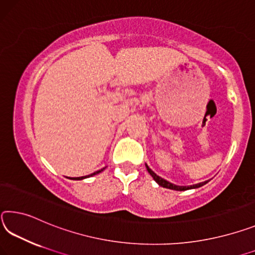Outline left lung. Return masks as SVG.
Wrapping results in <instances>:
<instances>
[{"label":"left lung","mask_w":255,"mask_h":255,"mask_svg":"<svg viewBox=\"0 0 255 255\" xmlns=\"http://www.w3.org/2000/svg\"><path fill=\"white\" fill-rule=\"evenodd\" d=\"M145 167H147V170L148 173L151 175L152 178L155 179L156 183L158 185H160L162 187H166V189H169V190H175V191H186V190H191V189H198V187H201L202 185L207 184L208 182L209 181H204V182H201V183H198V184H194V185H187V186H179V185H175L173 184V183H170L168 181H166V179L161 178L160 176H158V175L153 172V170H151L149 168V166L145 164Z\"/></svg>","instance_id":"8db88e82"}]
</instances>
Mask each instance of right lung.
<instances>
[{
    "instance_id": "right-lung-1",
    "label": "right lung",
    "mask_w": 255,
    "mask_h": 255,
    "mask_svg": "<svg viewBox=\"0 0 255 255\" xmlns=\"http://www.w3.org/2000/svg\"><path fill=\"white\" fill-rule=\"evenodd\" d=\"M106 167H104V168H102L100 170H97V172H95V173H93V174H90V175H87V176H81V177H73V178H70V179H76V181H81V179H85V178H88V177H90V176H94V175H97V174H99V173H102L104 169H105Z\"/></svg>"
}]
</instances>
